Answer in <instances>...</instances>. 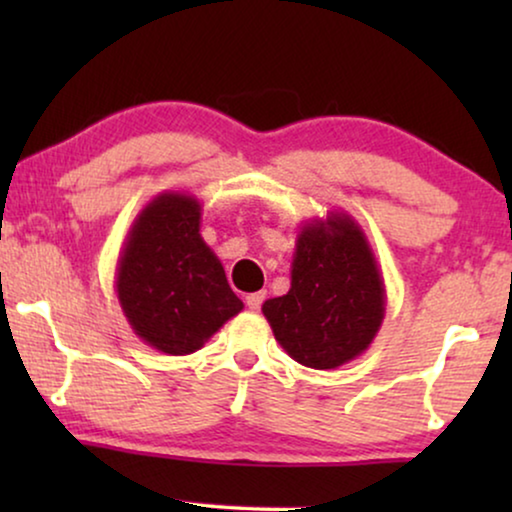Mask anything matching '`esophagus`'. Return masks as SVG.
I'll return each instance as SVG.
<instances>
[{
  "mask_svg": "<svg viewBox=\"0 0 512 512\" xmlns=\"http://www.w3.org/2000/svg\"><path fill=\"white\" fill-rule=\"evenodd\" d=\"M263 300H265V291H256V293H249L247 296V307L249 310H261V305H263Z\"/></svg>",
  "mask_w": 512,
  "mask_h": 512,
  "instance_id": "esophagus-1",
  "label": "esophagus"
}]
</instances>
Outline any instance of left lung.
<instances>
[{
	"mask_svg": "<svg viewBox=\"0 0 512 512\" xmlns=\"http://www.w3.org/2000/svg\"><path fill=\"white\" fill-rule=\"evenodd\" d=\"M384 312L387 291L368 237L338 209L300 228L291 289L263 303L284 352L314 370L338 368L366 352Z\"/></svg>",
	"mask_w": 512,
	"mask_h": 512,
	"instance_id": "1",
	"label": "left lung"
}]
</instances>
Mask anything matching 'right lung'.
<instances>
[{
  "mask_svg": "<svg viewBox=\"0 0 512 512\" xmlns=\"http://www.w3.org/2000/svg\"><path fill=\"white\" fill-rule=\"evenodd\" d=\"M200 200L165 191L137 214L116 265V296L137 338L186 356L242 312L219 256L200 235Z\"/></svg>",
  "mask_w": 512,
  "mask_h": 512,
  "instance_id": "add662e5",
  "label": "right lung"
}]
</instances>
